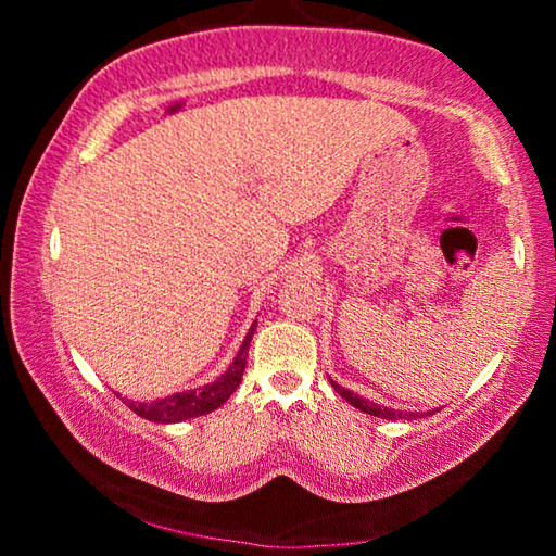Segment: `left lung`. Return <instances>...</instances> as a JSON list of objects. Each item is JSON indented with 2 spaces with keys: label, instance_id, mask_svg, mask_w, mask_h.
<instances>
[{
  "label": "left lung",
  "instance_id": "left-lung-1",
  "mask_svg": "<svg viewBox=\"0 0 556 556\" xmlns=\"http://www.w3.org/2000/svg\"><path fill=\"white\" fill-rule=\"evenodd\" d=\"M331 380V378H328ZM331 384H333V390L341 394V397L348 402V404H353L355 409H361V412H365V414H372V417H380V419H417L419 417V412H407V409H390V407H382V404H375V402H370V400H365V397H361V394H355V392H351V390H345L343 384H338V382H333L331 380ZM434 412H439V409H434ZM434 412H421V417H425V414H434Z\"/></svg>",
  "mask_w": 556,
  "mask_h": 556
}]
</instances>
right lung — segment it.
Instances as JSON below:
<instances>
[{"label": "right lung", "mask_w": 556, "mask_h": 556, "mask_svg": "<svg viewBox=\"0 0 556 556\" xmlns=\"http://www.w3.org/2000/svg\"><path fill=\"white\" fill-rule=\"evenodd\" d=\"M255 328H257V321L250 326V331H248V336H244V341L240 345L238 355H235V361L230 363V368L225 370L215 382H208V384H203V388H195V390L168 394V397L154 400V402H137V400H127V397H122V402H125L131 412L139 414V417L156 421V425H176V421L203 417V414L218 409L220 404L228 402L230 394L240 388L244 365H248L250 341H252V336H255Z\"/></svg>", "instance_id": "right-lung-1"}]
</instances>
